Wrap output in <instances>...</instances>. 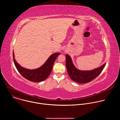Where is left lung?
Returning <instances> with one entry per match:
<instances>
[{
	"label": "left lung",
	"instance_id": "1",
	"mask_svg": "<svg viewBox=\"0 0 120 120\" xmlns=\"http://www.w3.org/2000/svg\"><path fill=\"white\" fill-rule=\"evenodd\" d=\"M65 57V65L68 75L73 81L79 83H87L95 79L100 75L106 64L105 63L91 70H80L75 66L69 55L66 54Z\"/></svg>",
	"mask_w": 120,
	"mask_h": 120
}]
</instances>
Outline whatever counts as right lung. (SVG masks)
<instances>
[{
  "instance_id": "add662e5",
  "label": "right lung",
  "mask_w": 120,
  "mask_h": 120,
  "mask_svg": "<svg viewBox=\"0 0 120 120\" xmlns=\"http://www.w3.org/2000/svg\"><path fill=\"white\" fill-rule=\"evenodd\" d=\"M60 53H55L47 59L46 62L40 67L35 69H28L23 67L17 62L13 52V61L19 73L26 79L35 82H41L45 80L50 75L53 69L54 62Z\"/></svg>"
}]
</instances>
